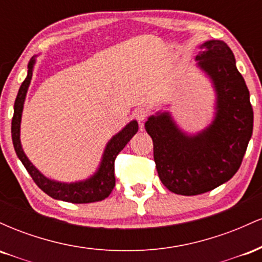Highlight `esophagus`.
<instances>
[{
	"mask_svg": "<svg viewBox=\"0 0 262 262\" xmlns=\"http://www.w3.org/2000/svg\"><path fill=\"white\" fill-rule=\"evenodd\" d=\"M134 116L139 122H144L149 117V112H148V110H145V108L140 107V108H137V110H135Z\"/></svg>",
	"mask_w": 262,
	"mask_h": 262,
	"instance_id": "1",
	"label": "esophagus"
}]
</instances>
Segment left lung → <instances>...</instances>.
<instances>
[{
	"label": "left lung",
	"mask_w": 262,
	"mask_h": 262,
	"mask_svg": "<svg viewBox=\"0 0 262 262\" xmlns=\"http://www.w3.org/2000/svg\"><path fill=\"white\" fill-rule=\"evenodd\" d=\"M200 48L197 65L212 79L217 93L212 124L187 135L169 112H158L145 123L161 182L182 196L204 193L229 181L242 165L254 125L250 93L230 48L222 40H208Z\"/></svg>",
	"instance_id": "8db88e82"
}]
</instances>
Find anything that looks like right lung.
<instances>
[{"mask_svg":"<svg viewBox=\"0 0 262 262\" xmlns=\"http://www.w3.org/2000/svg\"><path fill=\"white\" fill-rule=\"evenodd\" d=\"M35 59H32L28 64V75L19 87V91L14 101V113L12 118V141H13L14 150L19 160L25 165L29 175L32 176L33 181L41 191L45 192L48 196L55 198V200L65 201L71 203H92L104 200L111 194L112 189L116 185V177H114V160L117 155L122 151L123 148L128 144V141L134 137L138 132V122L132 121L129 124L116 134L108 141L106 149H104L103 158H102L101 165L95 175L85 180V181L62 183L49 180L35 169L34 165L28 160L22 145H20L19 130H20V119H22L23 104H25L26 95L28 91L29 83H31L33 75V66H34Z\"/></svg>","mask_w":262,"mask_h":262,"instance_id":"right-lung-1","label":"right lung"}]
</instances>
